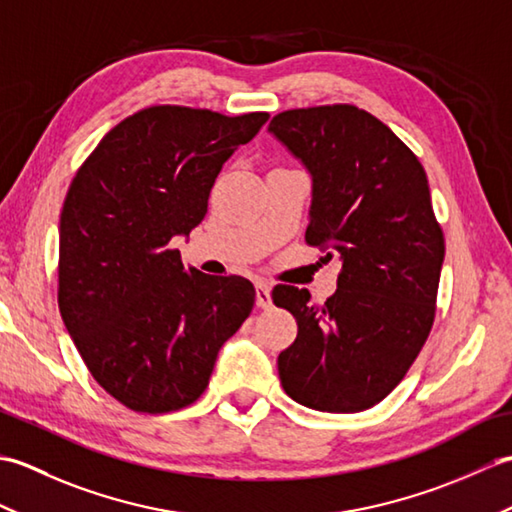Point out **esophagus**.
Here are the masks:
<instances>
[{
  "label": "esophagus",
  "mask_w": 512,
  "mask_h": 512,
  "mask_svg": "<svg viewBox=\"0 0 512 512\" xmlns=\"http://www.w3.org/2000/svg\"><path fill=\"white\" fill-rule=\"evenodd\" d=\"M255 301H257V308H270L273 306V297H270V286L266 281H257L255 284Z\"/></svg>",
  "instance_id": "obj_1"
}]
</instances>
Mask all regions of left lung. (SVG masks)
<instances>
[{
	"label": "left lung",
	"instance_id": "left-lung-1",
	"mask_svg": "<svg viewBox=\"0 0 512 512\" xmlns=\"http://www.w3.org/2000/svg\"><path fill=\"white\" fill-rule=\"evenodd\" d=\"M268 132L310 173L306 242L343 266L323 306L306 288L273 290L275 306L299 325L277 358L281 385L317 411L369 409L407 374L436 314L444 237L427 173L387 125L354 105L277 114Z\"/></svg>",
	"mask_w": 512,
	"mask_h": 512
}]
</instances>
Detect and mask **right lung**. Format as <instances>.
Here are the masks:
<instances>
[{
	"label": "right lung",
	"mask_w": 512,
	"mask_h": 512,
	"mask_svg": "<svg viewBox=\"0 0 512 512\" xmlns=\"http://www.w3.org/2000/svg\"><path fill=\"white\" fill-rule=\"evenodd\" d=\"M268 114L160 105L125 118L76 173L59 222V310L107 394L134 411L198 400L220 347L253 310L244 277L184 268L217 173Z\"/></svg>",
	"instance_id": "obj_1"
}]
</instances>
